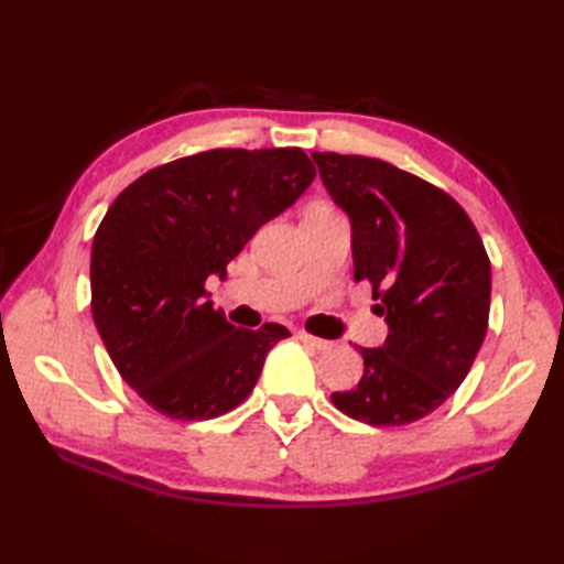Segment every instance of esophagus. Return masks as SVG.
<instances>
[{"label":"esophagus","instance_id":"obj_1","mask_svg":"<svg viewBox=\"0 0 564 564\" xmlns=\"http://www.w3.org/2000/svg\"><path fill=\"white\" fill-rule=\"evenodd\" d=\"M297 339H301L303 344H307V346H313V349H317V351H327V349H332V341H327V339H319V337H313V334H305V332H301L297 334Z\"/></svg>","mask_w":564,"mask_h":564}]
</instances>
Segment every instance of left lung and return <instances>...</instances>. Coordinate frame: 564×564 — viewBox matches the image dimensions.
<instances>
[{
    "instance_id": "1",
    "label": "left lung",
    "mask_w": 564,
    "mask_h": 564,
    "mask_svg": "<svg viewBox=\"0 0 564 564\" xmlns=\"http://www.w3.org/2000/svg\"><path fill=\"white\" fill-rule=\"evenodd\" d=\"M334 203L349 213L354 279L386 315L380 349L356 346L364 378L332 392L370 426H402L458 390L485 341L492 269L473 220L446 191L364 154L313 152Z\"/></svg>"
}]
</instances>
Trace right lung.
<instances>
[{
    "label": "right lung",
    "instance_id": "1",
    "mask_svg": "<svg viewBox=\"0 0 564 564\" xmlns=\"http://www.w3.org/2000/svg\"><path fill=\"white\" fill-rule=\"evenodd\" d=\"M301 148H220L135 178L91 245V315L118 373L152 410L203 422L242 404L291 332L235 327L206 301L263 223L313 184Z\"/></svg>",
    "mask_w": 564,
    "mask_h": 564
}]
</instances>
